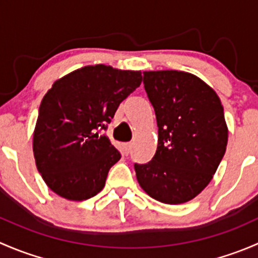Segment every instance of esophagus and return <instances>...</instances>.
I'll use <instances>...</instances> for the list:
<instances>
[{
	"label": "esophagus",
	"instance_id": "obj_1",
	"mask_svg": "<svg viewBox=\"0 0 258 258\" xmlns=\"http://www.w3.org/2000/svg\"><path fill=\"white\" fill-rule=\"evenodd\" d=\"M131 148H132V144H124L123 145V151H124V153H126V155H128L130 152H131Z\"/></svg>",
	"mask_w": 258,
	"mask_h": 258
}]
</instances>
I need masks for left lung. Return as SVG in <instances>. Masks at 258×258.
Returning a JSON list of instances; mask_svg holds the SVG:
<instances>
[{"label": "left lung", "mask_w": 258, "mask_h": 258, "mask_svg": "<svg viewBox=\"0 0 258 258\" xmlns=\"http://www.w3.org/2000/svg\"><path fill=\"white\" fill-rule=\"evenodd\" d=\"M155 108L158 144L152 160L135 165L140 186L167 205L194 200L210 183L226 152L228 128L220 97L189 72H144Z\"/></svg>", "instance_id": "obj_1"}]
</instances>
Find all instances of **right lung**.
<instances>
[{
  "mask_svg": "<svg viewBox=\"0 0 258 258\" xmlns=\"http://www.w3.org/2000/svg\"><path fill=\"white\" fill-rule=\"evenodd\" d=\"M142 82L141 71L85 66L54 81L33 131L36 167L51 191L70 201L96 196L121 155L98 130Z\"/></svg>",
  "mask_w": 258,
  "mask_h": 258,
  "instance_id": "obj_1",
  "label": "right lung"
}]
</instances>
